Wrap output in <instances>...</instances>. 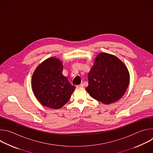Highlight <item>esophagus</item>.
I'll list each match as a JSON object with an SVG mask.
<instances>
[{"mask_svg":"<svg viewBox=\"0 0 153 153\" xmlns=\"http://www.w3.org/2000/svg\"><path fill=\"white\" fill-rule=\"evenodd\" d=\"M77 87H79V88H82V87H83V85L82 83L77 85Z\"/></svg>","mask_w":153,"mask_h":153,"instance_id":"obj_1","label":"esophagus"}]
</instances>
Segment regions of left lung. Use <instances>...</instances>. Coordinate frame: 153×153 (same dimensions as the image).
<instances>
[{
	"label": "left lung",
	"instance_id": "obj_1",
	"mask_svg": "<svg viewBox=\"0 0 153 153\" xmlns=\"http://www.w3.org/2000/svg\"><path fill=\"white\" fill-rule=\"evenodd\" d=\"M86 91L91 97L104 104L119 100L129 83V74L125 64L116 56L99 53L88 73Z\"/></svg>",
	"mask_w": 153,
	"mask_h": 153
}]
</instances>
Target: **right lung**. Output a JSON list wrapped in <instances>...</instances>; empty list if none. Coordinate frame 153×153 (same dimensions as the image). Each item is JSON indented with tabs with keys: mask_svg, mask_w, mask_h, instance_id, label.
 <instances>
[{
	"mask_svg": "<svg viewBox=\"0 0 153 153\" xmlns=\"http://www.w3.org/2000/svg\"><path fill=\"white\" fill-rule=\"evenodd\" d=\"M63 65L56 57H50L41 63L32 76L34 96L43 106L59 109L67 103L76 86L63 76Z\"/></svg>",
	"mask_w": 153,
	"mask_h": 153,
	"instance_id": "add662e5",
	"label": "right lung"
}]
</instances>
